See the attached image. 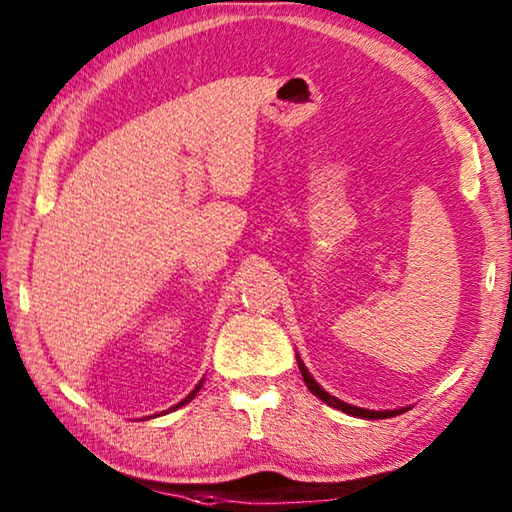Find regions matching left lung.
Returning a JSON list of instances; mask_svg holds the SVG:
<instances>
[{
  "label": "left lung",
  "instance_id": "1",
  "mask_svg": "<svg viewBox=\"0 0 512 512\" xmlns=\"http://www.w3.org/2000/svg\"><path fill=\"white\" fill-rule=\"evenodd\" d=\"M299 370H301V375H303L305 386L310 388V393H315L319 400H324L326 404H331L333 409H340V411H345V414H352V416H358V418H381V416H388V411H368V409H358V407H352V404H345V402H340L338 398H333V395L326 393L324 388L319 386L317 381L310 377V372L305 370V365H303L301 358H299ZM391 414H393V411H391ZM395 414H398V411H395Z\"/></svg>",
  "mask_w": 512,
  "mask_h": 512
}]
</instances>
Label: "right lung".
Wrapping results in <instances>:
<instances>
[{
	"label": "right lung",
	"mask_w": 512,
	"mask_h": 512,
	"mask_svg": "<svg viewBox=\"0 0 512 512\" xmlns=\"http://www.w3.org/2000/svg\"><path fill=\"white\" fill-rule=\"evenodd\" d=\"M200 388H202V384H200V386H197V388H195V391H193V393H190V395H188V398H186V400H183L181 404H186L188 400H193V398H195V395H197V391H200ZM181 404H177V407H181Z\"/></svg>",
	"instance_id": "obj_1"
}]
</instances>
